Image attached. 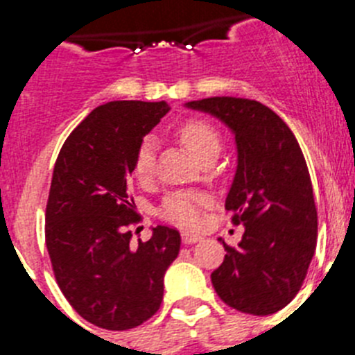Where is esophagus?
Instances as JSON below:
<instances>
[{
	"label": "esophagus",
	"instance_id": "obj_1",
	"mask_svg": "<svg viewBox=\"0 0 355 355\" xmlns=\"http://www.w3.org/2000/svg\"><path fill=\"white\" fill-rule=\"evenodd\" d=\"M181 240H183V243L190 245V243H196V241L202 240V236L196 233H190V231H183V233H181Z\"/></svg>",
	"mask_w": 355,
	"mask_h": 355
}]
</instances>
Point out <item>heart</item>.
I'll list each match as a JSON object with an SVG mask.
<instances>
[{"label": "heart", "instance_id": "b5f03b06", "mask_svg": "<svg viewBox=\"0 0 355 355\" xmlns=\"http://www.w3.org/2000/svg\"><path fill=\"white\" fill-rule=\"evenodd\" d=\"M180 139L197 159L211 147H218V135L209 124L202 121H190L183 124L180 130ZM155 139L147 137L139 147L135 158V174L139 180H149L155 171ZM205 199L193 192H175L163 200V218L174 222L178 225H196L200 220V208Z\"/></svg>", "mask_w": 355, "mask_h": 355}]
</instances>
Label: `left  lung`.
<instances>
[{
  "label": "left lung",
  "instance_id": "left-lung-1",
  "mask_svg": "<svg viewBox=\"0 0 355 355\" xmlns=\"http://www.w3.org/2000/svg\"><path fill=\"white\" fill-rule=\"evenodd\" d=\"M234 135L236 172L225 209L245 233L211 274L216 295L249 315L277 313L293 300L316 249V206L299 142L274 110L243 97L184 103Z\"/></svg>",
  "mask_w": 355,
  "mask_h": 355
}]
</instances>
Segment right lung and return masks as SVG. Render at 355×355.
<instances>
[{
    "mask_svg": "<svg viewBox=\"0 0 355 355\" xmlns=\"http://www.w3.org/2000/svg\"><path fill=\"white\" fill-rule=\"evenodd\" d=\"M165 101H110L69 135L56 158L46 206V245L62 293L87 322L126 331L155 315L181 236L167 225L131 243L140 220L128 180L144 137L168 112Z\"/></svg>",
    "mask_w": 355,
    "mask_h": 355,
    "instance_id": "obj_1",
    "label": "right lung"
}]
</instances>
